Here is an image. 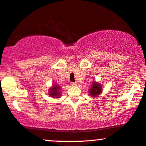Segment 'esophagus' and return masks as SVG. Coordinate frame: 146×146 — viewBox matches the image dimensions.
Returning <instances> with one entry per match:
<instances>
[{"instance_id": "esophagus-1", "label": "esophagus", "mask_w": 146, "mask_h": 146, "mask_svg": "<svg viewBox=\"0 0 146 146\" xmlns=\"http://www.w3.org/2000/svg\"><path fill=\"white\" fill-rule=\"evenodd\" d=\"M71 85H72V86H77V83H74V82H71Z\"/></svg>"}]
</instances>
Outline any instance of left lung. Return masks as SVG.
<instances>
[{"mask_svg":"<svg viewBox=\"0 0 146 146\" xmlns=\"http://www.w3.org/2000/svg\"><path fill=\"white\" fill-rule=\"evenodd\" d=\"M102 89L101 87V85H100V84L95 83V82H94V83L91 86V89H89L90 90L89 95L93 96H97L100 93H101Z\"/></svg>","mask_w":146,"mask_h":146,"instance_id":"8db88e82","label":"left lung"}]
</instances>
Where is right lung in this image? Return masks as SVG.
Masks as SVG:
<instances>
[{"label": "right lung", "mask_w": 146, "mask_h": 146, "mask_svg": "<svg viewBox=\"0 0 146 146\" xmlns=\"http://www.w3.org/2000/svg\"><path fill=\"white\" fill-rule=\"evenodd\" d=\"M59 90H60V87L57 86L56 85H53V87L51 88L50 91V95L53 96V97L59 98L60 96V93H59Z\"/></svg>", "instance_id": "add662e5"}]
</instances>
